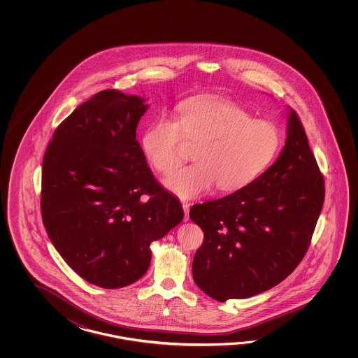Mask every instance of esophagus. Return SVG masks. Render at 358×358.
Returning a JSON list of instances; mask_svg holds the SVG:
<instances>
[{
	"mask_svg": "<svg viewBox=\"0 0 358 358\" xmlns=\"http://www.w3.org/2000/svg\"><path fill=\"white\" fill-rule=\"evenodd\" d=\"M182 210H184V221L189 220V207L188 202H182Z\"/></svg>",
	"mask_w": 358,
	"mask_h": 358,
	"instance_id": "1",
	"label": "esophagus"
}]
</instances>
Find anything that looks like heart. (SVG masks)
Listing matches in <instances>:
<instances>
[{
	"mask_svg": "<svg viewBox=\"0 0 358 358\" xmlns=\"http://www.w3.org/2000/svg\"><path fill=\"white\" fill-rule=\"evenodd\" d=\"M184 141L198 145L197 164L178 170L164 184L178 197L190 199L215 185L221 192H236L252 184L274 162L282 136L276 124L256 120L230 101L193 99L179 107L176 120L153 122L142 137V148L156 171L169 174L182 164Z\"/></svg>",
	"mask_w": 358,
	"mask_h": 358,
	"instance_id": "b5f03b06",
	"label": "heart"
}]
</instances>
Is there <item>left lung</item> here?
I'll use <instances>...</instances> for the list:
<instances>
[{
	"instance_id": "1",
	"label": "left lung",
	"mask_w": 358,
	"mask_h": 358,
	"mask_svg": "<svg viewBox=\"0 0 358 358\" xmlns=\"http://www.w3.org/2000/svg\"><path fill=\"white\" fill-rule=\"evenodd\" d=\"M288 113L285 145L262 176L190 208L205 236L193 259V279L216 301L273 288L293 273L311 243L324 205V176L298 115Z\"/></svg>"
}]
</instances>
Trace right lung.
Instances as JSON below:
<instances>
[{"mask_svg":"<svg viewBox=\"0 0 358 358\" xmlns=\"http://www.w3.org/2000/svg\"><path fill=\"white\" fill-rule=\"evenodd\" d=\"M145 99L96 93L55 130L42 164L41 211L48 238L84 280L116 289L137 282L150 244L182 220L136 139Z\"/></svg>","mask_w":358,"mask_h":358,"instance_id":"obj_1","label":"right lung"}]
</instances>
